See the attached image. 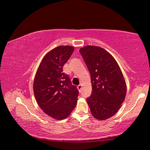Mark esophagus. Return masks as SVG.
<instances>
[{
    "instance_id": "obj_1",
    "label": "esophagus",
    "mask_w": 150,
    "mask_h": 150,
    "mask_svg": "<svg viewBox=\"0 0 150 150\" xmlns=\"http://www.w3.org/2000/svg\"><path fill=\"white\" fill-rule=\"evenodd\" d=\"M78 89H79V92H81V89H82V84H80L78 86Z\"/></svg>"
}]
</instances>
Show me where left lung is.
Here are the masks:
<instances>
[{"label": "left lung", "mask_w": 150, "mask_h": 150, "mask_svg": "<svg viewBox=\"0 0 150 150\" xmlns=\"http://www.w3.org/2000/svg\"><path fill=\"white\" fill-rule=\"evenodd\" d=\"M79 52L91 79L92 93L86 99L91 112L95 118L105 120L116 114L125 100L123 75L114 57L104 49L87 46Z\"/></svg>", "instance_id": "left-lung-1"}]
</instances>
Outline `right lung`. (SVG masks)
I'll use <instances>...</instances> for the list:
<instances>
[{"label": "right lung", "mask_w": 150, "mask_h": 150, "mask_svg": "<svg viewBox=\"0 0 150 150\" xmlns=\"http://www.w3.org/2000/svg\"><path fill=\"white\" fill-rule=\"evenodd\" d=\"M74 49L61 46L49 51L40 62L34 81L36 101L46 115L57 120L66 118L78 100V89L62 69Z\"/></svg>", "instance_id": "right-lung-1"}]
</instances>
